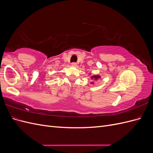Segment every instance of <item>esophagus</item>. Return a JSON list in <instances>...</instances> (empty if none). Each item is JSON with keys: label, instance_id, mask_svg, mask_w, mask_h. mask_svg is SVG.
I'll return each instance as SVG.
<instances>
[{"label": "esophagus", "instance_id": "1", "mask_svg": "<svg viewBox=\"0 0 153 153\" xmlns=\"http://www.w3.org/2000/svg\"><path fill=\"white\" fill-rule=\"evenodd\" d=\"M76 62H72L71 63V66H76Z\"/></svg>", "mask_w": 153, "mask_h": 153}]
</instances>
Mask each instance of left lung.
<instances>
[{
	"instance_id": "obj_1",
	"label": "left lung",
	"mask_w": 153,
	"mask_h": 153,
	"mask_svg": "<svg viewBox=\"0 0 153 153\" xmlns=\"http://www.w3.org/2000/svg\"><path fill=\"white\" fill-rule=\"evenodd\" d=\"M100 78V76L99 75H94V76H91V79H94V80H98V78ZM92 84H94L93 82L92 83Z\"/></svg>"
}]
</instances>
